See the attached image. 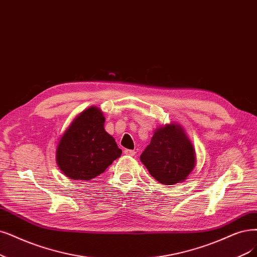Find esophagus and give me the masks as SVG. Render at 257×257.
<instances>
[{"mask_svg":"<svg viewBox=\"0 0 257 257\" xmlns=\"http://www.w3.org/2000/svg\"><path fill=\"white\" fill-rule=\"evenodd\" d=\"M123 154H125L126 156H135L136 155V151L132 150V149H125L123 150Z\"/></svg>","mask_w":257,"mask_h":257,"instance_id":"1","label":"esophagus"}]
</instances>
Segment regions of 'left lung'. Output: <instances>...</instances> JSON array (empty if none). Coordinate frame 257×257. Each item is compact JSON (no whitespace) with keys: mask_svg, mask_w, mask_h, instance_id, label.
<instances>
[{"mask_svg":"<svg viewBox=\"0 0 257 257\" xmlns=\"http://www.w3.org/2000/svg\"><path fill=\"white\" fill-rule=\"evenodd\" d=\"M140 159L149 174L164 185L183 182L196 165L195 148L178 123L158 128Z\"/></svg>","mask_w":257,"mask_h":257,"instance_id":"obj_1","label":"left lung"}]
</instances>
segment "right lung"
<instances>
[{
    "label": "right lung",
    "mask_w": 257,
    "mask_h": 257,
    "mask_svg": "<svg viewBox=\"0 0 257 257\" xmlns=\"http://www.w3.org/2000/svg\"><path fill=\"white\" fill-rule=\"evenodd\" d=\"M103 123L101 110L92 106L79 113L64 131L56 149V161L66 177L90 181L120 157L121 150Z\"/></svg>",
    "instance_id": "1"
}]
</instances>
